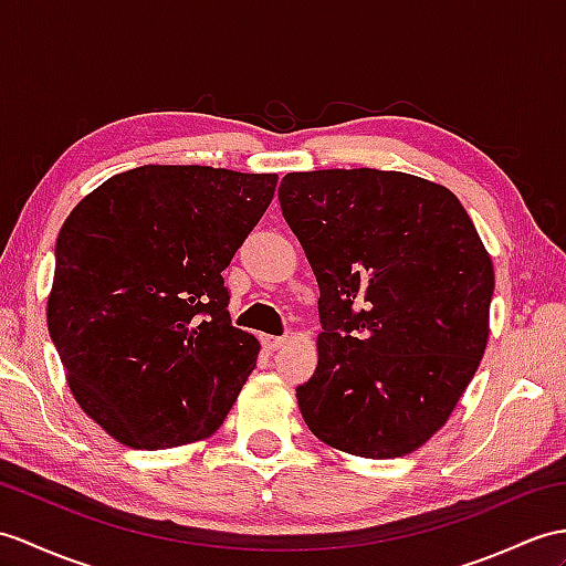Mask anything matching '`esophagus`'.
I'll return each mask as SVG.
<instances>
[{"instance_id":"esophagus-1","label":"esophagus","mask_w":566,"mask_h":566,"mask_svg":"<svg viewBox=\"0 0 566 566\" xmlns=\"http://www.w3.org/2000/svg\"><path fill=\"white\" fill-rule=\"evenodd\" d=\"M262 347H265L268 352H277L280 347H284V343H286V337H274V335H262Z\"/></svg>"}]
</instances>
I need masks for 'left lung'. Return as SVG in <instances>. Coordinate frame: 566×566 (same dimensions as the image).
Segmentation results:
<instances>
[{"instance_id": "left-lung-1", "label": "left lung", "mask_w": 566, "mask_h": 566, "mask_svg": "<svg viewBox=\"0 0 566 566\" xmlns=\"http://www.w3.org/2000/svg\"><path fill=\"white\" fill-rule=\"evenodd\" d=\"M280 205L321 286L301 415L345 453H412L488 347L494 270L475 223L449 188L400 170L286 174Z\"/></svg>"}]
</instances>
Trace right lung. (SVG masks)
<instances>
[{
	"label": "right lung",
	"instance_id": "1",
	"mask_svg": "<svg viewBox=\"0 0 566 566\" xmlns=\"http://www.w3.org/2000/svg\"><path fill=\"white\" fill-rule=\"evenodd\" d=\"M277 176L139 166L86 195L55 245L48 331L82 410L125 446L221 427L260 345L231 325L221 272Z\"/></svg>",
	"mask_w": 566,
	"mask_h": 566
}]
</instances>
